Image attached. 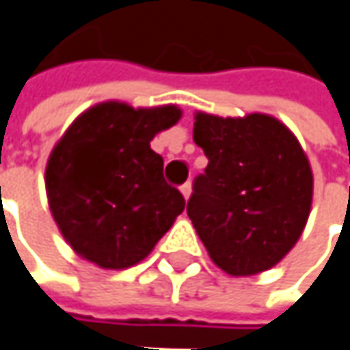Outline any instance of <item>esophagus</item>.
Segmentation results:
<instances>
[{
    "label": "esophagus",
    "mask_w": 350,
    "mask_h": 350,
    "mask_svg": "<svg viewBox=\"0 0 350 350\" xmlns=\"http://www.w3.org/2000/svg\"><path fill=\"white\" fill-rule=\"evenodd\" d=\"M180 190H182L184 198L188 200V198H190V194H192V182H190V180H188V182H184V184L180 186Z\"/></svg>",
    "instance_id": "obj_1"
}]
</instances>
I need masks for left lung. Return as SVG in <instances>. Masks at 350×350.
Here are the masks:
<instances>
[{
    "label": "left lung",
    "instance_id": "left-lung-1",
    "mask_svg": "<svg viewBox=\"0 0 350 350\" xmlns=\"http://www.w3.org/2000/svg\"><path fill=\"white\" fill-rule=\"evenodd\" d=\"M194 142L208 158L186 212L210 258L232 276L274 267L302 234L312 172L299 140L265 113H196Z\"/></svg>",
    "mask_w": 350,
    "mask_h": 350
}]
</instances>
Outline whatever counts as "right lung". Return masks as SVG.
I'll return each instance as SVG.
<instances>
[{
    "instance_id": "1",
    "label": "right lung",
    "mask_w": 350,
    "mask_h": 350,
    "mask_svg": "<svg viewBox=\"0 0 350 350\" xmlns=\"http://www.w3.org/2000/svg\"><path fill=\"white\" fill-rule=\"evenodd\" d=\"M176 106L134 110L106 102L83 111L46 168L49 208L64 239L102 269H128L150 254L186 202L164 180L150 140L174 126Z\"/></svg>"
}]
</instances>
